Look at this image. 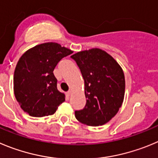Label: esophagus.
I'll use <instances>...</instances> for the list:
<instances>
[{
    "mask_svg": "<svg viewBox=\"0 0 158 158\" xmlns=\"http://www.w3.org/2000/svg\"><path fill=\"white\" fill-rule=\"evenodd\" d=\"M71 95H72V91L71 90L68 91V92L66 93V96H67V97H70Z\"/></svg>",
    "mask_w": 158,
    "mask_h": 158,
    "instance_id": "esophagus-1",
    "label": "esophagus"
}]
</instances>
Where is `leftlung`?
<instances>
[{
    "mask_svg": "<svg viewBox=\"0 0 158 158\" xmlns=\"http://www.w3.org/2000/svg\"><path fill=\"white\" fill-rule=\"evenodd\" d=\"M84 79L86 106L76 110V119L90 126H102L112 118L122 106L125 95L122 69L110 54L98 48L71 56Z\"/></svg>",
    "mask_w": 158,
    "mask_h": 158,
    "instance_id": "8db88e82",
    "label": "left lung"
}]
</instances>
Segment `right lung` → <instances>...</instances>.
<instances>
[{"mask_svg": "<svg viewBox=\"0 0 158 158\" xmlns=\"http://www.w3.org/2000/svg\"><path fill=\"white\" fill-rule=\"evenodd\" d=\"M73 51L57 43L35 46L23 54L14 73V93L22 109L32 117L54 114L65 101L57 89L54 69Z\"/></svg>", "mask_w": 158, "mask_h": 158, "instance_id": "add662e5", "label": "right lung"}]
</instances>
